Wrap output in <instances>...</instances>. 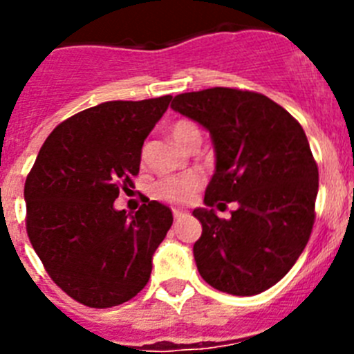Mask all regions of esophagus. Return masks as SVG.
<instances>
[{
  "mask_svg": "<svg viewBox=\"0 0 354 354\" xmlns=\"http://www.w3.org/2000/svg\"><path fill=\"white\" fill-rule=\"evenodd\" d=\"M187 212L186 211H183V209H174V218L175 220H180V218H184V216H186Z\"/></svg>",
  "mask_w": 354,
  "mask_h": 354,
  "instance_id": "obj_1",
  "label": "esophagus"
}]
</instances>
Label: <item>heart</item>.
<instances>
[{
	"mask_svg": "<svg viewBox=\"0 0 354 354\" xmlns=\"http://www.w3.org/2000/svg\"><path fill=\"white\" fill-rule=\"evenodd\" d=\"M170 136L175 143L183 149H187L192 143L200 142L202 134H200L198 127L189 120H179L175 122L170 127ZM202 186V177L198 174H186L179 175V177H168L156 184V196L168 204L183 205L187 204L189 200L195 196Z\"/></svg>",
	"mask_w": 354,
	"mask_h": 354,
	"instance_id": "obj_1",
	"label": "heart"
}]
</instances>
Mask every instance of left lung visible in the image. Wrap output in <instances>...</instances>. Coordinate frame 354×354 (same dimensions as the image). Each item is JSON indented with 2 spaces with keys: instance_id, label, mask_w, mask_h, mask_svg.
<instances>
[{
  "instance_id": "8db88e82",
  "label": "left lung",
  "mask_w": 354,
  "mask_h": 354,
  "mask_svg": "<svg viewBox=\"0 0 354 354\" xmlns=\"http://www.w3.org/2000/svg\"><path fill=\"white\" fill-rule=\"evenodd\" d=\"M171 109L211 134L216 170L204 204L236 202L228 220L214 209L193 216L200 277L214 289L253 296L280 282L305 250L315 220L317 165L299 122L270 97L237 88L179 93Z\"/></svg>"
}]
</instances>
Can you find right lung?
I'll return each instance as SVG.
<instances>
[{"mask_svg": "<svg viewBox=\"0 0 354 354\" xmlns=\"http://www.w3.org/2000/svg\"><path fill=\"white\" fill-rule=\"evenodd\" d=\"M171 95L109 101L80 111L44 142L24 184L30 243L53 282L92 308L134 298L174 223L147 198L134 214L113 202L138 175L142 147Z\"/></svg>", "mask_w": 354, "mask_h": 354, "instance_id": "obj_1", "label": "right lung"}]
</instances>
